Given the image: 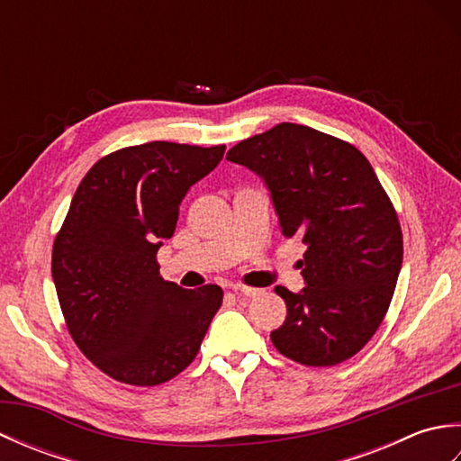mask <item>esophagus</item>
<instances>
[{"mask_svg": "<svg viewBox=\"0 0 461 461\" xmlns=\"http://www.w3.org/2000/svg\"><path fill=\"white\" fill-rule=\"evenodd\" d=\"M261 289H256V287H246V285H236L233 287V295H246V297H256L259 295Z\"/></svg>", "mask_w": 461, "mask_h": 461, "instance_id": "obj_1", "label": "esophagus"}]
</instances>
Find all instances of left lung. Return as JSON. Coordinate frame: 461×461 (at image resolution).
<instances>
[{"mask_svg":"<svg viewBox=\"0 0 461 461\" xmlns=\"http://www.w3.org/2000/svg\"><path fill=\"white\" fill-rule=\"evenodd\" d=\"M228 160L266 180L281 233L307 243V287H276L287 317L271 342L305 366L355 357L386 315L404 253L398 213L366 156L337 136L281 122L233 146Z\"/></svg>","mask_w":461,"mask_h":461,"instance_id":"1","label":"left lung"}]
</instances>
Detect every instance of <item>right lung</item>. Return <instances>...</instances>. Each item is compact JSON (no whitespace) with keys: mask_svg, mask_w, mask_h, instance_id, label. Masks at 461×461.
Here are the masks:
<instances>
[{"mask_svg":"<svg viewBox=\"0 0 461 461\" xmlns=\"http://www.w3.org/2000/svg\"><path fill=\"white\" fill-rule=\"evenodd\" d=\"M223 150L164 140L126 146L95 162L77 188L51 271L68 335L106 376L156 386L198 355L223 291L164 281L156 253L172 238L185 192Z\"/></svg>","mask_w":461,"mask_h":461,"instance_id":"1","label":"right lung"}]
</instances>
